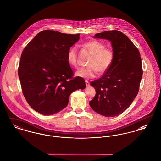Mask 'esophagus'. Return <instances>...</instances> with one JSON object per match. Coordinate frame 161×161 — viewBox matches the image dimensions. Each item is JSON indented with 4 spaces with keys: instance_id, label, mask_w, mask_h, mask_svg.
Masks as SVG:
<instances>
[{
    "instance_id": "34e87169",
    "label": "esophagus",
    "mask_w": 161,
    "mask_h": 161,
    "mask_svg": "<svg viewBox=\"0 0 161 161\" xmlns=\"http://www.w3.org/2000/svg\"><path fill=\"white\" fill-rule=\"evenodd\" d=\"M85 83H86V86L87 87V86H89V85H90V83H89V81H87V80H86L85 81Z\"/></svg>"
}]
</instances>
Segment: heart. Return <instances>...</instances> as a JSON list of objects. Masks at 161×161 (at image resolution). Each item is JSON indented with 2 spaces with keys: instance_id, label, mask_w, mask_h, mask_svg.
Instances as JSON below:
<instances>
[{
  "instance_id": "b5f03b06",
  "label": "heart",
  "mask_w": 161,
  "mask_h": 161,
  "mask_svg": "<svg viewBox=\"0 0 161 161\" xmlns=\"http://www.w3.org/2000/svg\"><path fill=\"white\" fill-rule=\"evenodd\" d=\"M84 46L92 54L88 61L87 67L78 69L75 72L76 76L83 78H92L96 76L97 71L100 74L106 72L112 64L114 58V52L110 47L99 40H93L86 42ZM68 61L72 67L78 66V48L72 46L68 53Z\"/></svg>"
}]
</instances>
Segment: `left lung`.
Instances as JSON below:
<instances>
[{
	"instance_id": "left-lung-1",
	"label": "left lung",
	"mask_w": 161,
	"mask_h": 161,
	"mask_svg": "<svg viewBox=\"0 0 161 161\" xmlns=\"http://www.w3.org/2000/svg\"><path fill=\"white\" fill-rule=\"evenodd\" d=\"M95 37L111 42L114 58L103 76L91 82L96 94L89 105L100 115L114 117L124 112L138 95L143 74L141 55L121 31H104L95 34Z\"/></svg>"
}]
</instances>
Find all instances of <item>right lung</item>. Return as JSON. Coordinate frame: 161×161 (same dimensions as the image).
<instances>
[{"label":"right lung","mask_w":161,"mask_h":161,"mask_svg":"<svg viewBox=\"0 0 161 161\" xmlns=\"http://www.w3.org/2000/svg\"><path fill=\"white\" fill-rule=\"evenodd\" d=\"M80 35L44 30L23 49L18 68L22 91L29 105L42 115L59 112L72 92L86 87L83 78L74 77L67 58Z\"/></svg>","instance_id":"right-lung-1"}]
</instances>
